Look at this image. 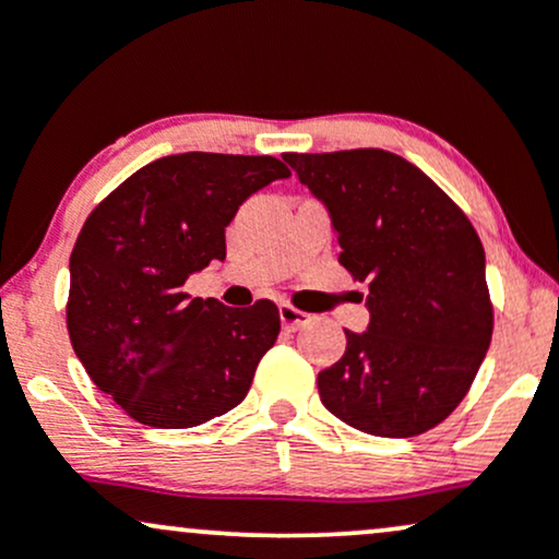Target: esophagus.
Here are the masks:
<instances>
[{
	"label": "esophagus",
	"mask_w": 559,
	"mask_h": 559,
	"mask_svg": "<svg viewBox=\"0 0 559 559\" xmlns=\"http://www.w3.org/2000/svg\"><path fill=\"white\" fill-rule=\"evenodd\" d=\"M278 316H281V323H284L286 331L305 329V325L312 320L310 316H307V312H301V310H297V307H292V305H281L278 307Z\"/></svg>",
	"instance_id": "1"
}]
</instances>
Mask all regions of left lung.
<instances>
[{"instance_id": "1", "label": "left lung", "mask_w": 559, "mask_h": 559, "mask_svg": "<svg viewBox=\"0 0 559 559\" xmlns=\"http://www.w3.org/2000/svg\"><path fill=\"white\" fill-rule=\"evenodd\" d=\"M284 159L329 207L338 262L370 288L368 331H344V357L318 373L320 400L357 431L426 433L465 400L491 344L476 228L426 173L391 152Z\"/></svg>"}]
</instances>
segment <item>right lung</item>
I'll list each match as a JSON object with an SVG mask.
<instances>
[{
	"instance_id": "obj_1",
	"label": "right lung",
	"mask_w": 559,
	"mask_h": 559,
	"mask_svg": "<svg viewBox=\"0 0 559 559\" xmlns=\"http://www.w3.org/2000/svg\"><path fill=\"white\" fill-rule=\"evenodd\" d=\"M288 176L267 155L186 152L144 165L86 217L70 254V344L133 420L191 428L247 396L278 338V307L191 299L183 284L226 260L243 199Z\"/></svg>"
}]
</instances>
